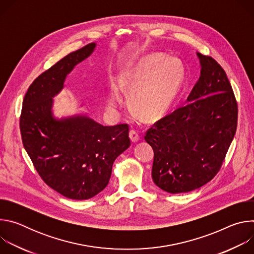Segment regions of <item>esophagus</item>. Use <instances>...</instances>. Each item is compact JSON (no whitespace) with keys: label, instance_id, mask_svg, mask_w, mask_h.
<instances>
[{"label":"esophagus","instance_id":"obj_1","mask_svg":"<svg viewBox=\"0 0 254 254\" xmlns=\"http://www.w3.org/2000/svg\"><path fill=\"white\" fill-rule=\"evenodd\" d=\"M129 138H130V140H131L132 142H136V141H138V139H139V135H138V133H137L134 129H131V130L129 131Z\"/></svg>","mask_w":254,"mask_h":254}]
</instances>
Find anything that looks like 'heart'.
<instances>
[{"label":"heart","instance_id":"1","mask_svg":"<svg viewBox=\"0 0 254 254\" xmlns=\"http://www.w3.org/2000/svg\"><path fill=\"white\" fill-rule=\"evenodd\" d=\"M183 79V68L174 59L163 55L142 58L130 68L122 81V88L129 93L133 111L147 120L162 117L176 99ZM123 103V96L113 87L107 105L116 111Z\"/></svg>","mask_w":254,"mask_h":254}]
</instances>
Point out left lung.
<instances>
[{
  "instance_id": "8db88e82",
  "label": "left lung",
  "mask_w": 254,
  "mask_h": 254,
  "mask_svg": "<svg viewBox=\"0 0 254 254\" xmlns=\"http://www.w3.org/2000/svg\"><path fill=\"white\" fill-rule=\"evenodd\" d=\"M200 77L187 104L157 122L144 135L154 150L152 178L162 190L198 189L218 173L237 127V103L223 68L197 52Z\"/></svg>"
}]
</instances>
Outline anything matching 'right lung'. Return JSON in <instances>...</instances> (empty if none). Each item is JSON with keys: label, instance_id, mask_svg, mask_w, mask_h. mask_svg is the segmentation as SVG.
Returning <instances> with one entry per match:
<instances>
[{"label": "right lung", "instance_id": "1", "mask_svg": "<svg viewBox=\"0 0 254 254\" xmlns=\"http://www.w3.org/2000/svg\"><path fill=\"white\" fill-rule=\"evenodd\" d=\"M96 43L72 52L34 80L24 100L20 128L24 148L44 182L62 196L86 200L110 182L116 159L130 146L128 126H102L83 114L56 118L53 98L67 75Z\"/></svg>", "mask_w": 254, "mask_h": 254}]
</instances>
